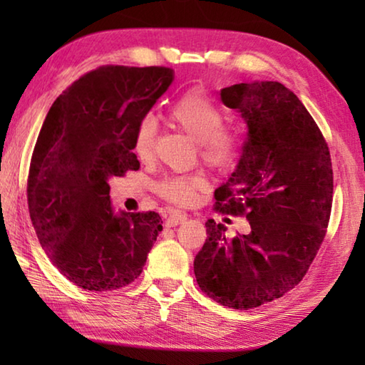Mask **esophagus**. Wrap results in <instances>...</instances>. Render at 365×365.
<instances>
[{
	"label": "esophagus",
	"mask_w": 365,
	"mask_h": 365,
	"mask_svg": "<svg viewBox=\"0 0 365 365\" xmlns=\"http://www.w3.org/2000/svg\"><path fill=\"white\" fill-rule=\"evenodd\" d=\"M185 220H187V215L178 212V211H172L170 215H169V219L165 220V224H168L169 227H175L178 224H182V222H185Z\"/></svg>",
	"instance_id": "1"
}]
</instances>
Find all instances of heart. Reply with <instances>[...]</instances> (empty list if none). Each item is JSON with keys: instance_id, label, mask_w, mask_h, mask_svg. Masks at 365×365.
I'll use <instances>...</instances> for the list:
<instances>
[{"instance_id": "1", "label": "heart", "mask_w": 365, "mask_h": 365, "mask_svg": "<svg viewBox=\"0 0 365 365\" xmlns=\"http://www.w3.org/2000/svg\"><path fill=\"white\" fill-rule=\"evenodd\" d=\"M170 120L195 141L201 163L214 170L232 168L242 156L245 133L240 127L224 125L220 108L200 93H191L178 100L169 110ZM158 123L153 115H145L138 122L133 137V151L140 160H151L156 143ZM207 180L200 172L169 175L156 183V193L174 205L187 206L196 201Z\"/></svg>"}]
</instances>
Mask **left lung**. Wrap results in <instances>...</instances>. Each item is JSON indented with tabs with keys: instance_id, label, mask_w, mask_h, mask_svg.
<instances>
[{
	"instance_id": "1",
	"label": "left lung",
	"mask_w": 365,
	"mask_h": 365,
	"mask_svg": "<svg viewBox=\"0 0 365 365\" xmlns=\"http://www.w3.org/2000/svg\"><path fill=\"white\" fill-rule=\"evenodd\" d=\"M220 100L242 113L248 138L237 170L215 190L214 209L245 215L251 232L228 240L209 219L195 275L209 298L248 311L293 289L316 257L331 212V159L316 120L285 85L237 83L222 88Z\"/></svg>"
}]
</instances>
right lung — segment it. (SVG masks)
Wrapping results in <instances>:
<instances>
[{"mask_svg": "<svg viewBox=\"0 0 365 365\" xmlns=\"http://www.w3.org/2000/svg\"><path fill=\"white\" fill-rule=\"evenodd\" d=\"M172 80L170 67L103 66L48 110L30 160L29 212L49 261L80 288L127 287L163 230L154 211L114 214L109 180L140 169L135 130Z\"/></svg>", "mask_w": 365, "mask_h": 365, "instance_id": "add662e5", "label": "right lung"}]
</instances>
